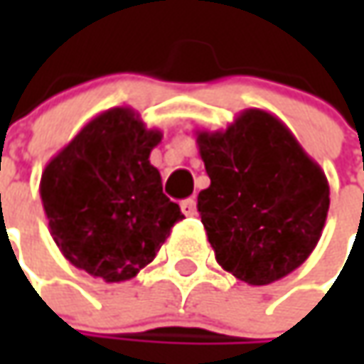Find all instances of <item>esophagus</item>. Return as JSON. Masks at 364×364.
Instances as JSON below:
<instances>
[{
  "label": "esophagus",
  "mask_w": 364,
  "mask_h": 364,
  "mask_svg": "<svg viewBox=\"0 0 364 364\" xmlns=\"http://www.w3.org/2000/svg\"><path fill=\"white\" fill-rule=\"evenodd\" d=\"M180 208H182V213H184L186 217H194V215H196V200H194V198H186V200H182Z\"/></svg>",
  "instance_id": "34e87169"
}]
</instances>
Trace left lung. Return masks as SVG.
I'll return each mask as SVG.
<instances>
[{
  "instance_id": "obj_1",
  "label": "left lung",
  "mask_w": 364,
  "mask_h": 364,
  "mask_svg": "<svg viewBox=\"0 0 364 364\" xmlns=\"http://www.w3.org/2000/svg\"><path fill=\"white\" fill-rule=\"evenodd\" d=\"M210 186L198 213L225 272L267 286L298 269L322 237L330 186L275 115L245 109L227 129H196Z\"/></svg>"
}]
</instances>
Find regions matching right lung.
Listing matches in <instances>:
<instances>
[{
  "mask_svg": "<svg viewBox=\"0 0 364 364\" xmlns=\"http://www.w3.org/2000/svg\"><path fill=\"white\" fill-rule=\"evenodd\" d=\"M161 141L132 107L92 117L46 164L40 198L60 253L75 267L119 284L149 265L184 215L149 164Z\"/></svg>",
  "mask_w": 364,
  "mask_h": 364,
  "instance_id": "obj_1",
  "label": "right lung"
}]
</instances>
